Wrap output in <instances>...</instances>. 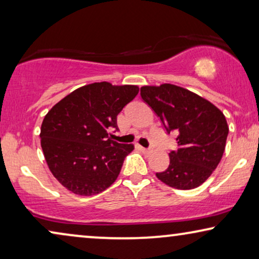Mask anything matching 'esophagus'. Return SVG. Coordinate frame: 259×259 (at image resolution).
Instances as JSON below:
<instances>
[{
	"mask_svg": "<svg viewBox=\"0 0 259 259\" xmlns=\"http://www.w3.org/2000/svg\"><path fill=\"white\" fill-rule=\"evenodd\" d=\"M139 150L143 152V153H145V154H148L150 153V150H148V148H145V147H143V146H139Z\"/></svg>",
	"mask_w": 259,
	"mask_h": 259,
	"instance_id": "obj_1",
	"label": "esophagus"
}]
</instances>
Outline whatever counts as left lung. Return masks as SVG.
<instances>
[{"label":"left lung","instance_id":"8db88e82","mask_svg":"<svg viewBox=\"0 0 259 259\" xmlns=\"http://www.w3.org/2000/svg\"><path fill=\"white\" fill-rule=\"evenodd\" d=\"M143 100L153 109L166 132L178 134V151H172L159 180L178 190L200 186L217 168L225 151L229 126L218 107L186 88L172 83L140 88Z\"/></svg>","mask_w":259,"mask_h":259}]
</instances>
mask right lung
<instances>
[{
    "label": "right lung",
    "instance_id": "add662e5",
    "mask_svg": "<svg viewBox=\"0 0 259 259\" xmlns=\"http://www.w3.org/2000/svg\"><path fill=\"white\" fill-rule=\"evenodd\" d=\"M139 92L136 84L107 81L73 91L46 114L41 125V147L49 169L70 192L94 196L118 178L134 145L109 138L116 116Z\"/></svg>",
    "mask_w": 259,
    "mask_h": 259
}]
</instances>
